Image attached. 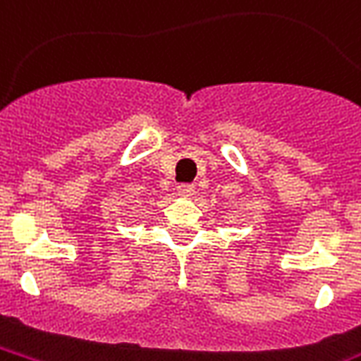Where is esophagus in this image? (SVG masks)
I'll use <instances>...</instances> for the list:
<instances>
[{
  "label": "esophagus",
  "instance_id": "34e87169",
  "mask_svg": "<svg viewBox=\"0 0 361 361\" xmlns=\"http://www.w3.org/2000/svg\"><path fill=\"white\" fill-rule=\"evenodd\" d=\"M178 193H180L181 197H191V195L195 193V188L193 185H180V188H178Z\"/></svg>",
  "mask_w": 361,
  "mask_h": 361
}]
</instances>
